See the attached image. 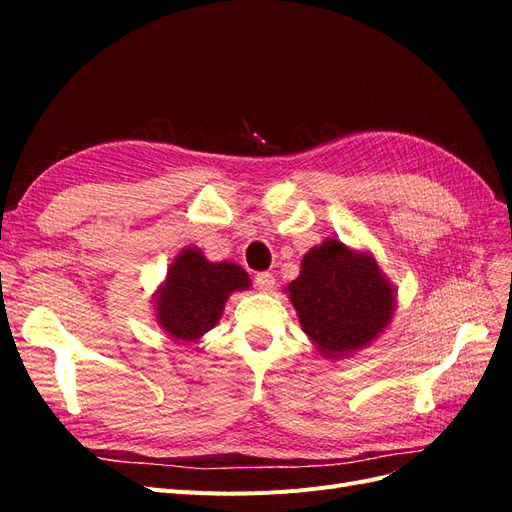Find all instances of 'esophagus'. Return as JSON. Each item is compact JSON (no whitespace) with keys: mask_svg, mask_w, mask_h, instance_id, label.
<instances>
[{"mask_svg":"<svg viewBox=\"0 0 512 512\" xmlns=\"http://www.w3.org/2000/svg\"><path fill=\"white\" fill-rule=\"evenodd\" d=\"M254 284H256L258 290L269 292V290L275 286V277H273V273H269V271H262V273H256V275H254Z\"/></svg>","mask_w":512,"mask_h":512,"instance_id":"1","label":"esophagus"}]
</instances>
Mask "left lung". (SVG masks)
<instances>
[{
	"mask_svg": "<svg viewBox=\"0 0 512 512\" xmlns=\"http://www.w3.org/2000/svg\"><path fill=\"white\" fill-rule=\"evenodd\" d=\"M288 294L303 331L333 359L376 339L395 307L393 286L376 260L352 252L339 239H327L305 254Z\"/></svg>",
	"mask_w": 512,
	"mask_h": 512,
	"instance_id": "obj_1",
	"label": "left lung"
}]
</instances>
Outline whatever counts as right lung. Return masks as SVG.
Wrapping results in <instances>:
<instances>
[{"label":"right lung","instance_id":"add662e5","mask_svg":"<svg viewBox=\"0 0 512 512\" xmlns=\"http://www.w3.org/2000/svg\"><path fill=\"white\" fill-rule=\"evenodd\" d=\"M250 277L232 262H209L194 247L183 250L158 292V322L183 342H194L218 324L230 292L245 290Z\"/></svg>","mask_w":512,"mask_h":512}]
</instances>
